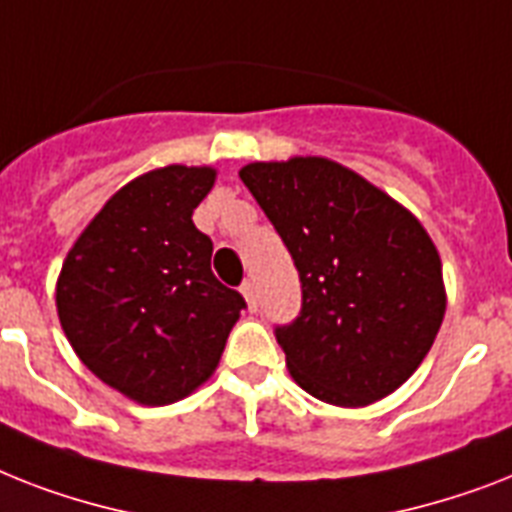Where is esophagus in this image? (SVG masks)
I'll list each match as a JSON object with an SVG mask.
<instances>
[{
	"label": "esophagus",
	"instance_id": "34e87169",
	"mask_svg": "<svg viewBox=\"0 0 512 512\" xmlns=\"http://www.w3.org/2000/svg\"><path fill=\"white\" fill-rule=\"evenodd\" d=\"M242 294H244V299H247V305H249V310H257V289H255V281H244L242 284Z\"/></svg>",
	"mask_w": 512,
	"mask_h": 512
}]
</instances>
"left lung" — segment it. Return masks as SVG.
Masks as SVG:
<instances>
[{
    "mask_svg": "<svg viewBox=\"0 0 512 512\" xmlns=\"http://www.w3.org/2000/svg\"><path fill=\"white\" fill-rule=\"evenodd\" d=\"M239 176L302 284L299 315L273 328L294 381L342 407L392 394L429 355L444 318L429 234L384 191L323 157L252 162Z\"/></svg>",
    "mask_w": 512,
    "mask_h": 512,
    "instance_id": "1",
    "label": "left lung"
}]
</instances>
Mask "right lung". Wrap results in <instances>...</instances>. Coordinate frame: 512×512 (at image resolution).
Listing matches in <instances>:
<instances>
[{"label": "right lung", "instance_id": "1", "mask_svg": "<svg viewBox=\"0 0 512 512\" xmlns=\"http://www.w3.org/2000/svg\"><path fill=\"white\" fill-rule=\"evenodd\" d=\"M210 168L139 176L107 202L68 252L57 313L94 376L141 405H168L213 376L247 302L210 270L213 242L191 213Z\"/></svg>", "mask_w": 512, "mask_h": 512}]
</instances>
